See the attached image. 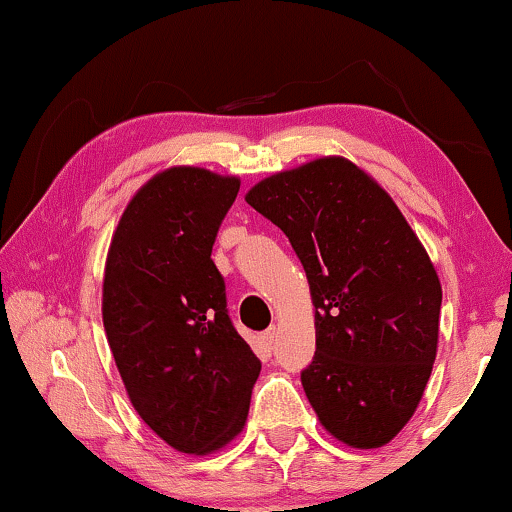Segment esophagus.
<instances>
[{"label":"esophagus","instance_id":"1","mask_svg":"<svg viewBox=\"0 0 512 512\" xmlns=\"http://www.w3.org/2000/svg\"><path fill=\"white\" fill-rule=\"evenodd\" d=\"M261 340H263L265 347L272 349V345H275V342H277V328H268V331L261 335Z\"/></svg>","mask_w":512,"mask_h":512}]
</instances>
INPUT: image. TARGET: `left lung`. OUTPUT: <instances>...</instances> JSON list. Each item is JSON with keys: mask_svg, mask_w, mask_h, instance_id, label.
I'll return each instance as SVG.
<instances>
[{"mask_svg": "<svg viewBox=\"0 0 512 512\" xmlns=\"http://www.w3.org/2000/svg\"><path fill=\"white\" fill-rule=\"evenodd\" d=\"M247 202L289 237L310 282L317 352L300 380L319 422L352 447H382L436 361L443 291L422 242L345 158L279 172Z\"/></svg>", "mask_w": 512, "mask_h": 512, "instance_id": "1", "label": "left lung"}]
</instances>
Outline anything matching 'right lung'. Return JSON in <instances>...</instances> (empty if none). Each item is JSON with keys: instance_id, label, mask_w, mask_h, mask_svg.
Instances as JSON below:
<instances>
[{"instance_id": "right-lung-1", "label": "right lung", "mask_w": 512, "mask_h": 512, "mask_svg": "<svg viewBox=\"0 0 512 512\" xmlns=\"http://www.w3.org/2000/svg\"><path fill=\"white\" fill-rule=\"evenodd\" d=\"M240 179L172 167L139 188L111 240L102 319L139 417L174 450L205 454L242 431L261 361L228 314L212 261Z\"/></svg>"}]
</instances>
